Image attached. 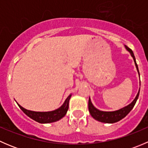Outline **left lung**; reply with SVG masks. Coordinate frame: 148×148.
<instances>
[{
    "label": "left lung",
    "mask_w": 148,
    "mask_h": 148,
    "mask_svg": "<svg viewBox=\"0 0 148 148\" xmlns=\"http://www.w3.org/2000/svg\"><path fill=\"white\" fill-rule=\"evenodd\" d=\"M125 48L127 49V50L129 51L130 53H131V56L133 57L134 62H135V66H136V68L137 69H138V71L139 73L138 64H137L136 63V60H135L133 51H132L130 48H128L127 46H125ZM139 74H140V73H139ZM139 94H140V91L138 92L135 99H134L133 102L131 103V104H130L129 105L124 107V108L121 109V110H117V111H114V112L99 111V110H97V109H96L95 107H94L93 104H92V102H91L90 98H89V104H88L89 111V112H90L91 115L92 116V117H94L95 120L99 121V122H104V123H114V122H118V121H120L122 120V119H123L125 117H126V116L128 114V113L132 110V108H133L134 106H135L137 100H138Z\"/></svg>",
    "instance_id": "obj_1"
}]
</instances>
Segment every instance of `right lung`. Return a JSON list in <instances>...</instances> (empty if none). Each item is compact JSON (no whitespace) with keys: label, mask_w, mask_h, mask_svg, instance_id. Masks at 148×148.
I'll return each mask as SVG.
<instances>
[{"label":"right lung","mask_w":148,"mask_h":148,"mask_svg":"<svg viewBox=\"0 0 148 148\" xmlns=\"http://www.w3.org/2000/svg\"><path fill=\"white\" fill-rule=\"evenodd\" d=\"M71 95L66 98L63 105L59 107L57 110L51 112H34L27 110L19 105L21 110L28 116L30 118L33 119L34 120L39 122V123H50V122H56L60 120L63 117H64L66 114V112L69 109V101Z\"/></svg>","instance_id":"1"}]
</instances>
